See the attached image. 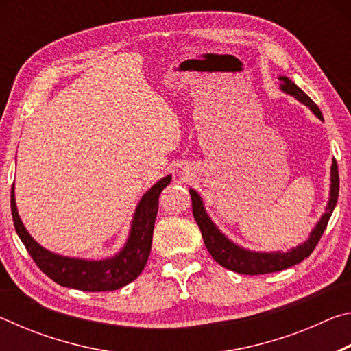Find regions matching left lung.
<instances>
[{
    "label": "left lung",
    "mask_w": 351,
    "mask_h": 351,
    "mask_svg": "<svg viewBox=\"0 0 351 351\" xmlns=\"http://www.w3.org/2000/svg\"><path fill=\"white\" fill-rule=\"evenodd\" d=\"M280 90L285 94H289L294 99L299 100L313 111V114L324 121L322 112L317 108V105L306 96V94L300 90L295 83L288 79V77L280 75ZM190 198H192V212L195 217V221L199 226L201 234H203L204 245L207 251L213 257V260L223 266L226 269H230L239 274H247V276H258V274H269V272H277L282 269L291 268L302 260L310 255L314 247L322 237L326 224L330 221V217L332 210H335L337 197H339V173H337V164L336 159H332L331 164V173H330V198L326 203L325 212L322 217L319 218L317 224L314 226L308 240L302 243V245L295 246L289 251H274V252H258V251H249L237 245L232 240H229L221 230L217 228V224L212 221L210 217L207 215L206 207L203 199H201L199 193L197 190L189 189Z\"/></svg>",
    "instance_id": "left-lung-1"
}]
</instances>
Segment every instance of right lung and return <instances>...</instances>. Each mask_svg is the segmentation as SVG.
I'll list each match as a JSON object with an SVG mask.
<instances>
[{
    "mask_svg": "<svg viewBox=\"0 0 351 351\" xmlns=\"http://www.w3.org/2000/svg\"><path fill=\"white\" fill-rule=\"evenodd\" d=\"M171 175L164 176L142 195L136 206L128 239L121 251L108 258L90 260L60 255L47 251L35 241L23 224L15 203V186H12L10 207L14 226L23 245L35 263L56 283L80 291H114L125 287L145 268L152 251L154 219H156L159 195L169 186Z\"/></svg>",
    "mask_w": 351,
    "mask_h": 351,
    "instance_id": "obj_1",
    "label": "right lung"
}]
</instances>
